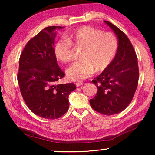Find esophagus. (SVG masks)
Wrapping results in <instances>:
<instances>
[{
	"label": "esophagus",
	"mask_w": 155,
	"mask_h": 155,
	"mask_svg": "<svg viewBox=\"0 0 155 155\" xmlns=\"http://www.w3.org/2000/svg\"><path fill=\"white\" fill-rule=\"evenodd\" d=\"M82 84H83V83H82V82H75V85L77 86V87H80V86L82 85Z\"/></svg>",
	"instance_id": "esophagus-1"
}]
</instances>
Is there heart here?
Here are the masks:
<instances>
[{"mask_svg": "<svg viewBox=\"0 0 155 155\" xmlns=\"http://www.w3.org/2000/svg\"><path fill=\"white\" fill-rule=\"evenodd\" d=\"M64 39L54 44L56 58L63 63L71 62L73 57V45L82 47L81 60L73 63L66 71L68 78L80 81L97 73L105 71L115 58L118 48L117 38L113 33L83 25L65 35Z\"/></svg>", "mask_w": 155, "mask_h": 155, "instance_id": "b5f03b06", "label": "heart"}]
</instances>
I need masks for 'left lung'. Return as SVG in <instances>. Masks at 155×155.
I'll list each match as a JSON object with an SVG mask.
<instances>
[{
	"label": "left lung",
	"mask_w": 155,
	"mask_h": 155,
	"mask_svg": "<svg viewBox=\"0 0 155 155\" xmlns=\"http://www.w3.org/2000/svg\"><path fill=\"white\" fill-rule=\"evenodd\" d=\"M104 22L117 36L118 48L111 64L92 81L98 90L90 103L94 111L111 116L123 111L130 104L138 84L139 68L128 37L109 21Z\"/></svg>",
	"instance_id": "1"
}]
</instances>
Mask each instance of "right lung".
<instances>
[{"mask_svg": "<svg viewBox=\"0 0 155 155\" xmlns=\"http://www.w3.org/2000/svg\"><path fill=\"white\" fill-rule=\"evenodd\" d=\"M60 26H51L29 40L20 55L18 81L21 94L34 114L56 119L69 109L68 96L73 83L57 84L65 76L54 53V40Z\"/></svg>", "mask_w": 155, "mask_h": 155, "instance_id": "add662e5", "label": "right lung"}]
</instances>
